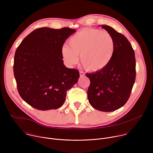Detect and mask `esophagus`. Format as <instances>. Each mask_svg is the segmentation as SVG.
I'll return each mask as SVG.
<instances>
[{
    "mask_svg": "<svg viewBox=\"0 0 153 153\" xmlns=\"http://www.w3.org/2000/svg\"><path fill=\"white\" fill-rule=\"evenodd\" d=\"M79 73H80V77H84V76H85V73H84L83 72L80 71Z\"/></svg>",
    "mask_w": 153,
    "mask_h": 153,
    "instance_id": "34e87169",
    "label": "esophagus"
}]
</instances>
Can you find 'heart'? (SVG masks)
Returning <instances> with one entry per match:
<instances>
[{
    "instance_id": "heart-1",
    "label": "heart",
    "mask_w": 153,
    "mask_h": 153,
    "mask_svg": "<svg viewBox=\"0 0 153 153\" xmlns=\"http://www.w3.org/2000/svg\"><path fill=\"white\" fill-rule=\"evenodd\" d=\"M69 46L64 45L62 53L64 60L74 65L80 56L82 66L89 71L98 72L110 64L113 58L116 43L108 31L95 28H83L72 36Z\"/></svg>"
}]
</instances>
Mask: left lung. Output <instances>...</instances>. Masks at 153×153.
<instances>
[{"instance_id":"1","label":"left lung","mask_w":153,"mask_h":153,"mask_svg":"<svg viewBox=\"0 0 153 153\" xmlns=\"http://www.w3.org/2000/svg\"><path fill=\"white\" fill-rule=\"evenodd\" d=\"M114 39L113 59L103 70L86 74L90 80L87 94L90 105L97 110L111 112L128 101L136 79L134 51L126 37L110 26L102 25Z\"/></svg>"}]
</instances>
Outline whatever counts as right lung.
<instances>
[{
    "mask_svg": "<svg viewBox=\"0 0 153 153\" xmlns=\"http://www.w3.org/2000/svg\"><path fill=\"white\" fill-rule=\"evenodd\" d=\"M76 30L37 28L29 34L16 49L13 70L18 92L25 102L42 111L60 108L67 92L80 77L63 62L62 49Z\"/></svg>",
    "mask_w": 153,
    "mask_h": 153,
    "instance_id": "add662e5",
    "label": "right lung"
}]
</instances>
